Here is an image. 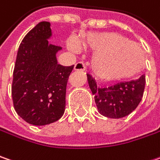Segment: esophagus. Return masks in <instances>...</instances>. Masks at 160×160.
I'll list each match as a JSON object with an SVG mask.
<instances>
[{
    "label": "esophagus",
    "instance_id": "34e87169",
    "mask_svg": "<svg viewBox=\"0 0 160 160\" xmlns=\"http://www.w3.org/2000/svg\"><path fill=\"white\" fill-rule=\"evenodd\" d=\"M74 70L75 71H84V70H85V66H84V63L78 62V63H76V65H75Z\"/></svg>",
    "mask_w": 160,
    "mask_h": 160
}]
</instances>
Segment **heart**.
I'll return each mask as SVG.
<instances>
[{
	"label": "heart",
	"mask_w": 160,
	"mask_h": 160,
	"mask_svg": "<svg viewBox=\"0 0 160 160\" xmlns=\"http://www.w3.org/2000/svg\"><path fill=\"white\" fill-rule=\"evenodd\" d=\"M83 43L94 53L90 68L92 75L101 81L116 82L128 79L142 68L145 58L142 49L121 34L92 32L84 36ZM68 47L74 52L80 50V46L75 39L69 41Z\"/></svg>",
	"instance_id": "heart-1"
}]
</instances>
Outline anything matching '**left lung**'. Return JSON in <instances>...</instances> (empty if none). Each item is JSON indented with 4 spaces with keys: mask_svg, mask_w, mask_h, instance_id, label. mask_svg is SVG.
Returning <instances> with one entry per match:
<instances>
[{
    "mask_svg": "<svg viewBox=\"0 0 160 160\" xmlns=\"http://www.w3.org/2000/svg\"><path fill=\"white\" fill-rule=\"evenodd\" d=\"M87 81L99 113L112 119L129 115L137 108L142 99L146 84L145 76L108 88L97 87L95 80L90 75H87Z\"/></svg>",
    "mask_w": 160,
    "mask_h": 160,
    "instance_id": "1",
    "label": "left lung"
}]
</instances>
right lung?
Here are the masks:
<instances>
[{
    "instance_id": "add662e5",
    "label": "right lung",
    "mask_w": 160,
    "mask_h": 160,
    "mask_svg": "<svg viewBox=\"0 0 160 160\" xmlns=\"http://www.w3.org/2000/svg\"><path fill=\"white\" fill-rule=\"evenodd\" d=\"M51 24H37L20 45L13 71L12 94L18 115L32 125L57 122L66 108L67 84L74 66L63 67L57 54L61 47L49 43Z\"/></svg>"
}]
</instances>
